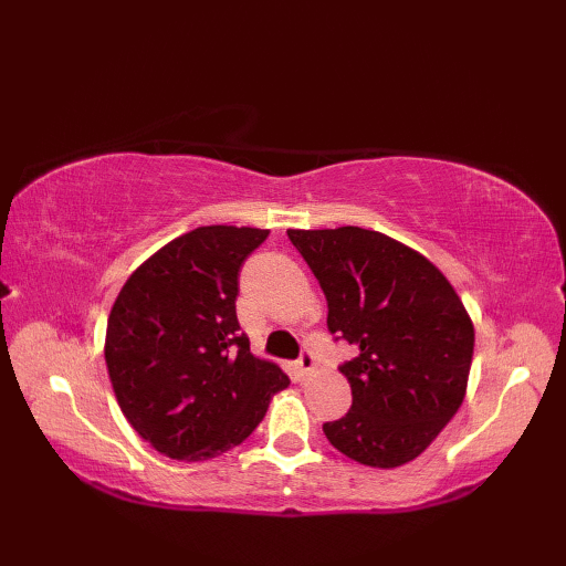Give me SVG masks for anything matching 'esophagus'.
Listing matches in <instances>:
<instances>
[{"label":"esophagus","instance_id":"34e87169","mask_svg":"<svg viewBox=\"0 0 566 566\" xmlns=\"http://www.w3.org/2000/svg\"><path fill=\"white\" fill-rule=\"evenodd\" d=\"M298 371H302L304 377H311L316 371V357H314V353L311 350H304L302 353V357H298Z\"/></svg>","mask_w":566,"mask_h":566}]
</instances>
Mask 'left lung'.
<instances>
[{
	"label": "left lung",
	"mask_w": 566,
	"mask_h": 566,
	"mask_svg": "<svg viewBox=\"0 0 566 566\" xmlns=\"http://www.w3.org/2000/svg\"><path fill=\"white\" fill-rule=\"evenodd\" d=\"M286 233L326 294L328 331L359 350L340 367L353 408L323 432L359 464H408L464 401L474 323L462 298L426 255L384 233Z\"/></svg>",
	"instance_id": "obj_1"
}]
</instances>
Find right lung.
<instances>
[{"label":"right lung","instance_id":"add662e5","mask_svg":"<svg viewBox=\"0 0 566 566\" xmlns=\"http://www.w3.org/2000/svg\"><path fill=\"white\" fill-rule=\"evenodd\" d=\"M268 228L201 226L128 276L106 323L104 357L126 420L160 454L213 460L260 426L290 387L250 353L235 316L240 264Z\"/></svg>","mask_w":566,"mask_h":566}]
</instances>
